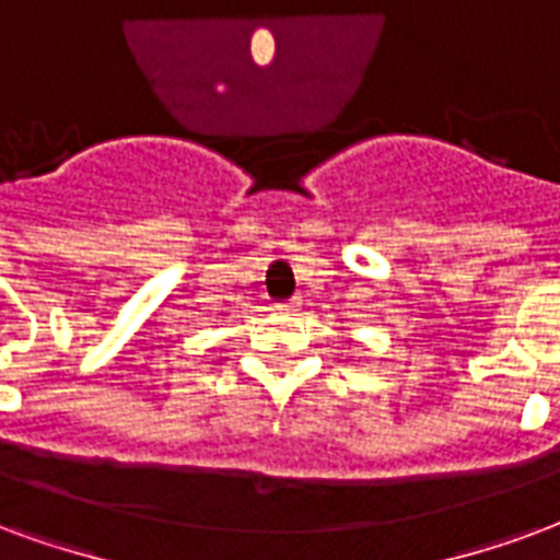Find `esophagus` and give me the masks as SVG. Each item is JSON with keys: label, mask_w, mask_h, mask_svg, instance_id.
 <instances>
[{"label": "esophagus", "mask_w": 560, "mask_h": 560, "mask_svg": "<svg viewBox=\"0 0 560 560\" xmlns=\"http://www.w3.org/2000/svg\"><path fill=\"white\" fill-rule=\"evenodd\" d=\"M281 314H296L300 312V300H291V302H281L279 305Z\"/></svg>", "instance_id": "1"}]
</instances>
